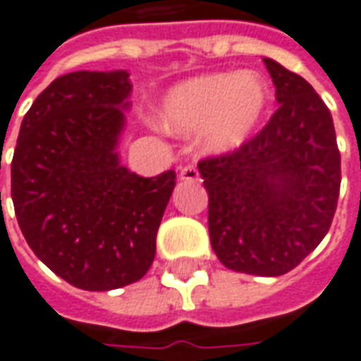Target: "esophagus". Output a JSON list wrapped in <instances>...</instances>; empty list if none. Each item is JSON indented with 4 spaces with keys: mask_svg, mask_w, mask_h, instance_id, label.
I'll list each match as a JSON object with an SVG mask.
<instances>
[{
    "mask_svg": "<svg viewBox=\"0 0 361 361\" xmlns=\"http://www.w3.org/2000/svg\"><path fill=\"white\" fill-rule=\"evenodd\" d=\"M180 180L183 181H197L199 180V170L195 164H185L180 170Z\"/></svg>",
    "mask_w": 361,
    "mask_h": 361,
    "instance_id": "1",
    "label": "esophagus"
}]
</instances>
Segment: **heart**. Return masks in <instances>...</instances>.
Here are the masks:
<instances>
[{"mask_svg": "<svg viewBox=\"0 0 361 361\" xmlns=\"http://www.w3.org/2000/svg\"><path fill=\"white\" fill-rule=\"evenodd\" d=\"M268 102V85L254 72L197 75L170 90L158 111V123L176 135L203 128L207 150L231 152L252 137Z\"/></svg>", "mask_w": 361, "mask_h": 361, "instance_id": "1", "label": "heart"}]
</instances>
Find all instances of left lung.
Instances as JSON below:
<instances>
[{
    "mask_svg": "<svg viewBox=\"0 0 361 361\" xmlns=\"http://www.w3.org/2000/svg\"><path fill=\"white\" fill-rule=\"evenodd\" d=\"M277 111L228 154L197 164L209 193V236L228 269L291 271L329 233L340 193V152L329 107L312 85L264 58Z\"/></svg>",
    "mask_w": 361,
    "mask_h": 361,
    "instance_id": "obj_1",
    "label": "left lung"
}]
</instances>
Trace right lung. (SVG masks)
I'll list each match as a JSON object with an SVG mask.
<instances>
[{"label":"right lung","instance_id":"add662e5","mask_svg":"<svg viewBox=\"0 0 361 361\" xmlns=\"http://www.w3.org/2000/svg\"><path fill=\"white\" fill-rule=\"evenodd\" d=\"M133 92L128 72H72L40 93L21 123L11 197L37 258L70 286L109 291L152 266L176 172L140 178L121 166Z\"/></svg>","mask_w":361,"mask_h":361}]
</instances>
